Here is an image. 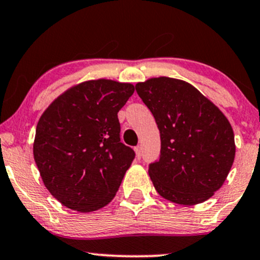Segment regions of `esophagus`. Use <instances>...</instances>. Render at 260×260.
I'll return each mask as SVG.
<instances>
[{
	"label": "esophagus",
	"mask_w": 260,
	"mask_h": 260,
	"mask_svg": "<svg viewBox=\"0 0 260 260\" xmlns=\"http://www.w3.org/2000/svg\"><path fill=\"white\" fill-rule=\"evenodd\" d=\"M134 151H136L137 157L140 158V156H142V146H140V145L136 146V148H134Z\"/></svg>",
	"instance_id": "1"
}]
</instances>
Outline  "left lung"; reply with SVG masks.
Segmentation results:
<instances>
[{
  "label": "left lung",
  "mask_w": 260,
  "mask_h": 260,
  "mask_svg": "<svg viewBox=\"0 0 260 260\" xmlns=\"http://www.w3.org/2000/svg\"><path fill=\"white\" fill-rule=\"evenodd\" d=\"M136 89L160 131V160L149 166L156 191L184 206L212 198L235 158L229 120L185 81L154 77L138 82Z\"/></svg>",
  "instance_id": "8db88e82"
}]
</instances>
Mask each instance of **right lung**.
Wrapping results in <instances>:
<instances>
[{"label": "right lung", "mask_w": 260, "mask_h": 260, "mask_svg": "<svg viewBox=\"0 0 260 260\" xmlns=\"http://www.w3.org/2000/svg\"><path fill=\"white\" fill-rule=\"evenodd\" d=\"M132 83L90 80L58 96L36 127L34 158L43 184L65 207L93 212L116 195L134 160L121 143L117 112Z\"/></svg>", "instance_id": "right-lung-1"}]
</instances>
